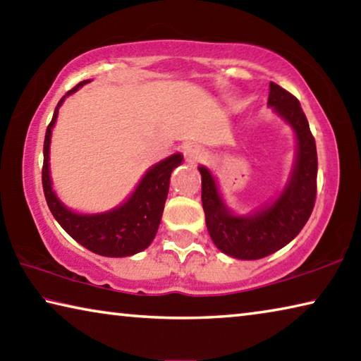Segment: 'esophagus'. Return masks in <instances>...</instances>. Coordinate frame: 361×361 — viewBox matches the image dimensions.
<instances>
[{
	"mask_svg": "<svg viewBox=\"0 0 361 361\" xmlns=\"http://www.w3.org/2000/svg\"><path fill=\"white\" fill-rule=\"evenodd\" d=\"M185 154H186L189 162H199V161H202V159H204L205 152H204L202 148H200V146L191 145L185 149Z\"/></svg>",
	"mask_w": 361,
	"mask_h": 361,
	"instance_id": "esophagus-1",
	"label": "esophagus"
}]
</instances>
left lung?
I'll list each match as a JSON object with an SVG mask.
<instances>
[{"label": "left lung", "instance_id": "8db88e82", "mask_svg": "<svg viewBox=\"0 0 361 361\" xmlns=\"http://www.w3.org/2000/svg\"><path fill=\"white\" fill-rule=\"evenodd\" d=\"M267 105L288 122L296 133L298 151L288 185L271 205L253 215H232L218 192L216 181L205 167L202 175V207L209 234L223 253L237 259H259L283 248L301 232L314 210L317 197L315 138L299 100L279 84H269Z\"/></svg>", "mask_w": 361, "mask_h": 361}]
</instances>
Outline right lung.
<instances>
[{
    "label": "right lung",
    "mask_w": 361,
    "mask_h": 361,
    "mask_svg": "<svg viewBox=\"0 0 361 361\" xmlns=\"http://www.w3.org/2000/svg\"><path fill=\"white\" fill-rule=\"evenodd\" d=\"M85 82L87 81L79 82L60 99L51 124L47 126L44 164H42V189H44L49 210L66 231V234H70L78 243L97 255L122 258V256L135 255L148 248L156 237L169 194L170 175L175 167L180 166L183 156L178 152L152 166L145 173L133 194L127 199V202L121 207L105 213H97V215H79L66 209L52 191L51 175H49V145H51V133L56 124L59 108L65 97L76 92Z\"/></svg>",
    "instance_id": "add662e5"
}]
</instances>
